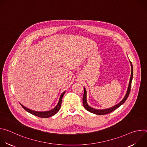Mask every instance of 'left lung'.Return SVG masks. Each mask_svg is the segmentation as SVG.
<instances>
[{
    "mask_svg": "<svg viewBox=\"0 0 147 147\" xmlns=\"http://www.w3.org/2000/svg\"><path fill=\"white\" fill-rule=\"evenodd\" d=\"M130 64H131V77H130V82H129V87H128V90L126 93V95H125V97L124 98V99L116 105L114 106L113 107H112L109 109H102V110H98V109H94L90 107H89L87 103V92H86V90L85 88H84V95H83V97H82V102H83V105L84 107L85 108V109L88 111L90 112H91L92 113H95L96 115H106V114H108L111 113L112 112L114 111L115 109H116L117 108H118L119 107H120L122 104H123L125 101L126 100V99H127L130 92V90H131V82H132V79H133V65L131 64V62L130 61Z\"/></svg>",
    "mask_w": 147,
    "mask_h": 147,
    "instance_id": "1",
    "label": "left lung"
}]
</instances>
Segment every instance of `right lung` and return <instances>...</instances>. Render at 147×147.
<instances>
[{
	"instance_id": "obj_1",
	"label": "right lung",
	"mask_w": 147,
	"mask_h": 147,
	"mask_svg": "<svg viewBox=\"0 0 147 147\" xmlns=\"http://www.w3.org/2000/svg\"><path fill=\"white\" fill-rule=\"evenodd\" d=\"M65 92H63L61 95H60V97L59 98V102L57 105V106L54 108L51 111H47V112H36V111H32V110H30L26 107H24V106H23L22 104H21V105L22 106V107L26 111H27L28 112L31 113L32 115H35L36 116H38V117H42V118H48V117H51L53 115H55L60 109V107H61V100H62V98H63V96L64 94H65Z\"/></svg>"
}]
</instances>
